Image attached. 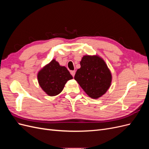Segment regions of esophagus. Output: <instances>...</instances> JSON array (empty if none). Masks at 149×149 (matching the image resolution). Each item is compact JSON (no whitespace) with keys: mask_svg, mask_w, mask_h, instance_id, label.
I'll return each instance as SVG.
<instances>
[{"mask_svg":"<svg viewBox=\"0 0 149 149\" xmlns=\"http://www.w3.org/2000/svg\"><path fill=\"white\" fill-rule=\"evenodd\" d=\"M70 73H71V75L73 76H74V75H75V71H70Z\"/></svg>","mask_w":149,"mask_h":149,"instance_id":"34e87169","label":"esophagus"}]
</instances>
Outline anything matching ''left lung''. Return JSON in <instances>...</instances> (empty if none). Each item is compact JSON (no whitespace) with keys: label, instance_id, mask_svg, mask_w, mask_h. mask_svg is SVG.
<instances>
[{"label":"left lung","instance_id":"obj_1","mask_svg":"<svg viewBox=\"0 0 149 149\" xmlns=\"http://www.w3.org/2000/svg\"><path fill=\"white\" fill-rule=\"evenodd\" d=\"M74 79L88 96L97 99L111 86L112 74L106 62L98 55H84L80 61Z\"/></svg>","mask_w":149,"mask_h":149}]
</instances>
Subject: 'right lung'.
<instances>
[{"instance_id": "add662e5", "label": "right lung", "mask_w": 149, "mask_h": 149, "mask_svg": "<svg viewBox=\"0 0 149 149\" xmlns=\"http://www.w3.org/2000/svg\"><path fill=\"white\" fill-rule=\"evenodd\" d=\"M37 78L39 85L46 94L55 96L62 91L66 82L73 79V76L65 66H60L53 59L39 71Z\"/></svg>"}]
</instances>
